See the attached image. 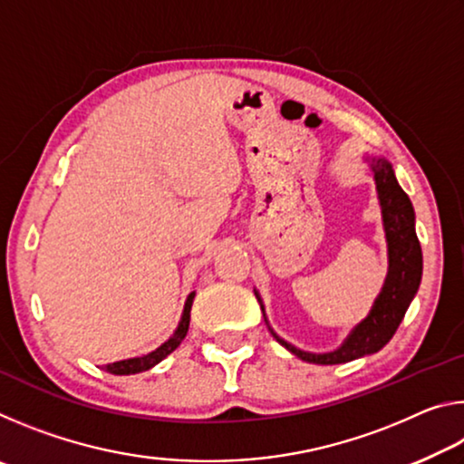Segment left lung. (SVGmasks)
I'll return each instance as SVG.
<instances>
[{
    "instance_id": "1",
    "label": "left lung",
    "mask_w": 464,
    "mask_h": 464,
    "mask_svg": "<svg viewBox=\"0 0 464 464\" xmlns=\"http://www.w3.org/2000/svg\"><path fill=\"white\" fill-rule=\"evenodd\" d=\"M371 169L374 174L376 192H379L381 213H382V225H384V237H387V249H389V272L387 280H384L381 295L376 296L368 317L360 321V324L352 329V334L345 337V342L334 352H325V354H311V352H303L282 340L274 329L270 334L276 337L288 352H293L304 362L313 364H343L350 360L362 358L368 354L379 352L382 345L397 332L399 324L405 317V311L413 301L415 293H418L421 282V247L420 239L415 235V213L411 207L410 196L403 192L399 186L395 171H392L391 163L382 157H372ZM260 307L264 311L262 298L256 293ZM266 317V313H264Z\"/></svg>"
}]
</instances>
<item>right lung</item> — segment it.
I'll return each mask as SVG.
<instances>
[{
	"instance_id": "obj_1",
	"label": "right lung",
	"mask_w": 464,
	"mask_h": 464,
	"mask_svg": "<svg viewBox=\"0 0 464 464\" xmlns=\"http://www.w3.org/2000/svg\"><path fill=\"white\" fill-rule=\"evenodd\" d=\"M194 295L190 293L186 298V304H184V313H182V319H179L178 329L174 332V335L169 337L168 342H163L160 348L149 352L145 356H139V358H129V360H121V362H112V364H106L104 371L110 374H137V372H143L149 371V368H153L155 364H160L163 358L169 356L171 352H174L182 340L188 334V325H190V309H192V301H194Z\"/></svg>"
}]
</instances>
